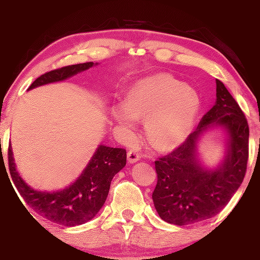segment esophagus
Wrapping results in <instances>:
<instances>
[{"instance_id":"esophagus-1","label":"esophagus","mask_w":260,"mask_h":260,"mask_svg":"<svg viewBox=\"0 0 260 260\" xmlns=\"http://www.w3.org/2000/svg\"><path fill=\"white\" fill-rule=\"evenodd\" d=\"M140 157H141V155L138 154L137 151H135V150L127 151V161H129L130 164L136 162V161L140 160Z\"/></svg>"}]
</instances>
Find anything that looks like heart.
<instances>
[{
  "instance_id": "1",
  "label": "heart",
  "mask_w": 260,
  "mask_h": 260,
  "mask_svg": "<svg viewBox=\"0 0 260 260\" xmlns=\"http://www.w3.org/2000/svg\"><path fill=\"white\" fill-rule=\"evenodd\" d=\"M201 109L200 94L170 74H154L136 81L113 109L120 125L133 129L134 120L146 122L147 141L154 149L173 150L193 129Z\"/></svg>"
}]
</instances>
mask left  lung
Segmentation results:
<instances>
[{
  "label": "left lung",
  "mask_w": 260,
  "mask_h": 260,
  "mask_svg": "<svg viewBox=\"0 0 260 260\" xmlns=\"http://www.w3.org/2000/svg\"><path fill=\"white\" fill-rule=\"evenodd\" d=\"M223 127L229 136L222 162L215 170L201 166L198 140L209 127ZM249 129L240 106L223 83L216 80V103L204 114L197 129L172 153L155 161L157 183L153 202L168 223L185 225L217 215L245 178Z\"/></svg>",
  "instance_id": "8db88e82"
}]
</instances>
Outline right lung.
<instances>
[{
    "mask_svg": "<svg viewBox=\"0 0 260 260\" xmlns=\"http://www.w3.org/2000/svg\"><path fill=\"white\" fill-rule=\"evenodd\" d=\"M93 66V62H86L51 70L39 76L28 89L67 80ZM8 165L15 187L29 208L46 220L73 227L92 220L105 203L111 181L126 165V150L99 146L76 181L55 192L37 191L22 180L16 171L11 147L8 148Z\"/></svg>",
    "mask_w": 260,
    "mask_h": 260,
    "instance_id": "add662e5",
    "label": "right lung"
}]
</instances>
